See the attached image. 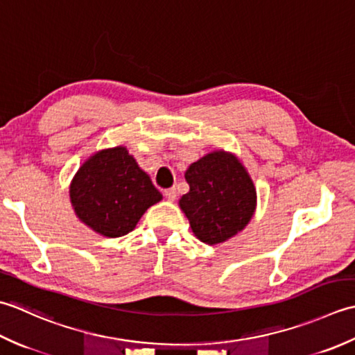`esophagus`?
I'll use <instances>...</instances> for the list:
<instances>
[{
	"instance_id": "34e87169",
	"label": "esophagus",
	"mask_w": 355,
	"mask_h": 355,
	"mask_svg": "<svg viewBox=\"0 0 355 355\" xmlns=\"http://www.w3.org/2000/svg\"><path fill=\"white\" fill-rule=\"evenodd\" d=\"M165 198H167L168 200H176V198H178V191H176V188L173 187V188H168V190H165Z\"/></svg>"
}]
</instances>
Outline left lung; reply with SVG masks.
Masks as SVG:
<instances>
[{"instance_id":"obj_1","label":"left lung","mask_w":355,"mask_h":355,"mask_svg":"<svg viewBox=\"0 0 355 355\" xmlns=\"http://www.w3.org/2000/svg\"><path fill=\"white\" fill-rule=\"evenodd\" d=\"M185 180L190 191L179 199V207L200 242H227L254 216L256 187L234 153L209 151L187 168Z\"/></svg>"}]
</instances>
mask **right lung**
Here are the masks:
<instances>
[{
  "mask_svg": "<svg viewBox=\"0 0 355 355\" xmlns=\"http://www.w3.org/2000/svg\"><path fill=\"white\" fill-rule=\"evenodd\" d=\"M69 194L76 218L105 237L133 231L142 214L162 200L124 146L98 150L87 157L71 179Z\"/></svg>",
  "mask_w": 355,
  "mask_h": 355,
  "instance_id": "obj_1",
  "label": "right lung"
}]
</instances>
